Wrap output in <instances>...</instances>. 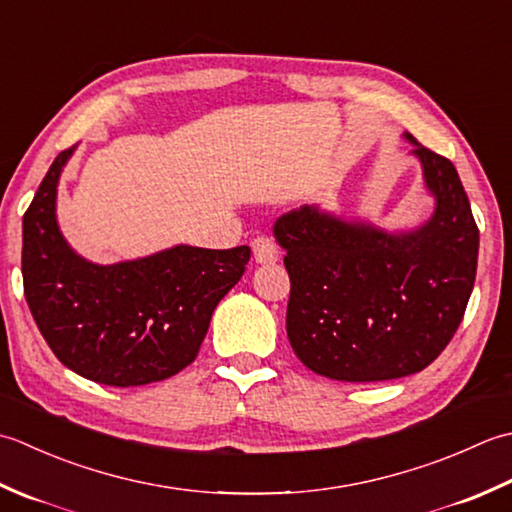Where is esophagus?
Here are the masks:
<instances>
[{"label": "esophagus", "mask_w": 512, "mask_h": 512, "mask_svg": "<svg viewBox=\"0 0 512 512\" xmlns=\"http://www.w3.org/2000/svg\"><path fill=\"white\" fill-rule=\"evenodd\" d=\"M252 249H254L256 263H260V265H271V263H276V260H278V247L267 236L254 238Z\"/></svg>", "instance_id": "34e87169"}]
</instances>
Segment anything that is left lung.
Instances as JSON below:
<instances>
[{"label": "left lung", "instance_id": "8db88e82", "mask_svg": "<svg viewBox=\"0 0 512 512\" xmlns=\"http://www.w3.org/2000/svg\"><path fill=\"white\" fill-rule=\"evenodd\" d=\"M435 207L413 229H382L302 205L274 223L291 280L287 338L300 362L340 382L429 367L471 298L479 229L455 165L409 132Z\"/></svg>", "mask_w": 512, "mask_h": 512}]
</instances>
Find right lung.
Segmentation results:
<instances>
[{
    "label": "right lung",
    "mask_w": 512,
    "mask_h": 512,
    "mask_svg": "<svg viewBox=\"0 0 512 512\" xmlns=\"http://www.w3.org/2000/svg\"><path fill=\"white\" fill-rule=\"evenodd\" d=\"M75 148L52 161L24 214V294L52 353L81 378L141 387L192 364L218 302L245 274L252 249L174 245L97 265L57 223V185Z\"/></svg>",
    "instance_id": "1"
}]
</instances>
